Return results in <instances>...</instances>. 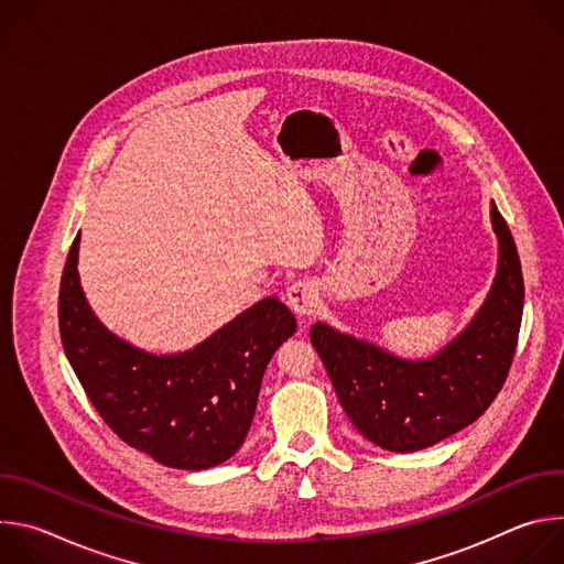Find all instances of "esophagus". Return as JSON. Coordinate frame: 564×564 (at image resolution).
Instances as JSON below:
<instances>
[{
    "label": "esophagus",
    "mask_w": 564,
    "mask_h": 564,
    "mask_svg": "<svg viewBox=\"0 0 564 564\" xmlns=\"http://www.w3.org/2000/svg\"><path fill=\"white\" fill-rule=\"evenodd\" d=\"M285 299H288V305L292 307V312L299 316L312 314L318 305V292H316L314 283H310V281H294L288 288Z\"/></svg>",
    "instance_id": "1"
}]
</instances>
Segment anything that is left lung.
<instances>
[{
    "mask_svg": "<svg viewBox=\"0 0 564 564\" xmlns=\"http://www.w3.org/2000/svg\"><path fill=\"white\" fill-rule=\"evenodd\" d=\"M491 225L498 238L491 290L468 326L435 355L399 357L324 321L310 328L348 420L372 444L392 453L429 448L473 424L505 386L518 346L524 283L496 200Z\"/></svg>",
    "mask_w": 564,
    "mask_h": 564,
    "instance_id": "obj_1",
    "label": "left lung"
}]
</instances>
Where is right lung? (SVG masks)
<instances>
[{"instance_id": "obj_1", "label": "right lung", "mask_w": 564, "mask_h": 564, "mask_svg": "<svg viewBox=\"0 0 564 564\" xmlns=\"http://www.w3.org/2000/svg\"><path fill=\"white\" fill-rule=\"evenodd\" d=\"M79 234L59 285V337L70 368L109 429L155 462L203 470L243 444L263 372L296 333L276 296L236 314L183 352L155 355L111 333L91 310L77 274Z\"/></svg>"}]
</instances>
